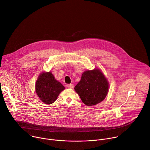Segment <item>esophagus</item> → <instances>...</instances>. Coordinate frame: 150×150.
I'll list each match as a JSON object with an SVG mask.
<instances>
[{
	"label": "esophagus",
	"instance_id": "1",
	"mask_svg": "<svg viewBox=\"0 0 150 150\" xmlns=\"http://www.w3.org/2000/svg\"><path fill=\"white\" fill-rule=\"evenodd\" d=\"M67 87L69 88H74V85L73 84H68Z\"/></svg>",
	"mask_w": 150,
	"mask_h": 150
}]
</instances>
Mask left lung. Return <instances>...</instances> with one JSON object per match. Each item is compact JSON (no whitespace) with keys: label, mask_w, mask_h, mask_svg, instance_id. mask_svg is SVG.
I'll use <instances>...</instances> for the list:
<instances>
[{"label":"left lung","mask_w":150,"mask_h":150,"mask_svg":"<svg viewBox=\"0 0 150 150\" xmlns=\"http://www.w3.org/2000/svg\"><path fill=\"white\" fill-rule=\"evenodd\" d=\"M82 101L87 105H94L102 101L108 93L109 83L98 69L87 71L74 88Z\"/></svg>","instance_id":"left-lung-1"}]
</instances>
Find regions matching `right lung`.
<instances>
[{
	"instance_id": "1",
	"label": "right lung",
	"mask_w": 150,
	"mask_h": 150,
	"mask_svg": "<svg viewBox=\"0 0 150 150\" xmlns=\"http://www.w3.org/2000/svg\"><path fill=\"white\" fill-rule=\"evenodd\" d=\"M65 87L56 81L50 72H43L38 76L35 83V92L42 102L50 104L54 103Z\"/></svg>"
}]
</instances>
